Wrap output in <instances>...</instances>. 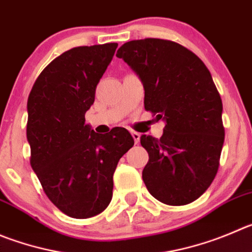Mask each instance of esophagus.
I'll use <instances>...</instances> for the list:
<instances>
[{
    "label": "esophagus",
    "instance_id": "obj_1",
    "mask_svg": "<svg viewBox=\"0 0 252 252\" xmlns=\"http://www.w3.org/2000/svg\"><path fill=\"white\" fill-rule=\"evenodd\" d=\"M131 137H133L135 144L140 142V133H138V131H131Z\"/></svg>",
    "mask_w": 252,
    "mask_h": 252
}]
</instances>
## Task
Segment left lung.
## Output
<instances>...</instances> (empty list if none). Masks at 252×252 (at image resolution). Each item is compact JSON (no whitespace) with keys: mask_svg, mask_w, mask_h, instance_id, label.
Listing matches in <instances>:
<instances>
[{"mask_svg":"<svg viewBox=\"0 0 252 252\" xmlns=\"http://www.w3.org/2000/svg\"><path fill=\"white\" fill-rule=\"evenodd\" d=\"M142 81L144 107L163 119L160 139L142 135L149 154L143 170L148 191L166 205H187L206 191L224 144L222 102L203 61L159 38L124 43L117 52Z\"/></svg>","mask_w":252,"mask_h":252,"instance_id":"obj_1","label":"left lung"}]
</instances>
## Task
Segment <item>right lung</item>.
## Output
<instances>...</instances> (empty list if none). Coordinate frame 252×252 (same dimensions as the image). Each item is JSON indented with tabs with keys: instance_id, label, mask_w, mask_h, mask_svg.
Returning <instances> with one entry per match:
<instances>
[{
	"instance_id": "obj_1",
	"label": "right lung",
	"mask_w": 252,
	"mask_h": 252,
	"mask_svg": "<svg viewBox=\"0 0 252 252\" xmlns=\"http://www.w3.org/2000/svg\"><path fill=\"white\" fill-rule=\"evenodd\" d=\"M117 47L64 52L42 70L28 97L31 166L49 200L70 218H92L109 205L117 164L134 145L126 129L98 134L84 118Z\"/></svg>"
}]
</instances>
